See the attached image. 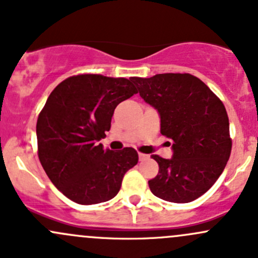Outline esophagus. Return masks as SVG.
<instances>
[{"label": "esophagus", "instance_id": "1", "mask_svg": "<svg viewBox=\"0 0 258 258\" xmlns=\"http://www.w3.org/2000/svg\"><path fill=\"white\" fill-rule=\"evenodd\" d=\"M139 158H140V161H145L148 158V155H145V153H139Z\"/></svg>", "mask_w": 258, "mask_h": 258}]
</instances>
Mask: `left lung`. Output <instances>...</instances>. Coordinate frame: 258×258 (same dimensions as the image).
Masks as SVG:
<instances>
[{
    "label": "left lung",
    "mask_w": 258,
    "mask_h": 258,
    "mask_svg": "<svg viewBox=\"0 0 258 258\" xmlns=\"http://www.w3.org/2000/svg\"><path fill=\"white\" fill-rule=\"evenodd\" d=\"M140 96L160 114L161 134L172 141V157L152 155L160 170L148 181L158 199L187 204L207 192L223 172L232 142L220 98L189 74L134 77Z\"/></svg>",
    "instance_id": "1"
}]
</instances>
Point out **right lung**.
<instances>
[{"label":"right lung","instance_id":"add662e5","mask_svg":"<svg viewBox=\"0 0 258 258\" xmlns=\"http://www.w3.org/2000/svg\"><path fill=\"white\" fill-rule=\"evenodd\" d=\"M135 93L127 79L79 75L48 96L36 126L38 158L54 187L71 201H110L124 173L139 162L134 148L112 151L98 144L110 131L117 105Z\"/></svg>","mask_w":258,"mask_h":258}]
</instances>
